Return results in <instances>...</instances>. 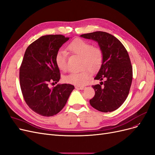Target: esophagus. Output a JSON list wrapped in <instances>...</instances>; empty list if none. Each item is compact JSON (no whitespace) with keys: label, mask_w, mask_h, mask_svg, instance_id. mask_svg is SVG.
I'll return each mask as SVG.
<instances>
[{"label":"esophagus","mask_w":155,"mask_h":155,"mask_svg":"<svg viewBox=\"0 0 155 155\" xmlns=\"http://www.w3.org/2000/svg\"><path fill=\"white\" fill-rule=\"evenodd\" d=\"M75 88L77 89H79V90H83V89H85V87L84 86H75Z\"/></svg>","instance_id":"34e87169"}]
</instances>
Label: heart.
I'll return each instance as SVG.
<instances>
[{"label": "heart", "instance_id": "b5f03b06", "mask_svg": "<svg viewBox=\"0 0 155 155\" xmlns=\"http://www.w3.org/2000/svg\"><path fill=\"white\" fill-rule=\"evenodd\" d=\"M67 50L82 57L81 68L84 70L64 76L63 81L66 83L83 86L91 77L88 70L91 72H95L101 68L104 61V53L101 48L93 46L91 42L81 38L74 39L69 43L67 46ZM54 63L59 70L66 71L68 68L67 53L64 51H57L54 55Z\"/></svg>", "mask_w": 155, "mask_h": 155}]
</instances>
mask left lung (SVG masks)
Wrapping results in <instances>:
<instances>
[{"label": "left lung", "instance_id": "left-lung-1", "mask_svg": "<svg viewBox=\"0 0 155 155\" xmlns=\"http://www.w3.org/2000/svg\"><path fill=\"white\" fill-rule=\"evenodd\" d=\"M81 37L97 41L104 53L102 64L94 77L101 82L92 86L95 94L89 103L101 112L116 110L126 100L132 83L133 68L126 49L118 39L106 32L95 31Z\"/></svg>", "mask_w": 155, "mask_h": 155}]
</instances>
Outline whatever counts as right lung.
Wrapping results in <instances>:
<instances>
[{"label":"right lung","instance_id":"add662e5","mask_svg":"<svg viewBox=\"0 0 155 155\" xmlns=\"http://www.w3.org/2000/svg\"><path fill=\"white\" fill-rule=\"evenodd\" d=\"M62 35H48L40 37L27 48L20 67V86L25 102L36 113L51 117L66 105L74 86L57 84L60 70L54 63V55L69 40Z\"/></svg>","mask_w":155,"mask_h":155}]
</instances>
